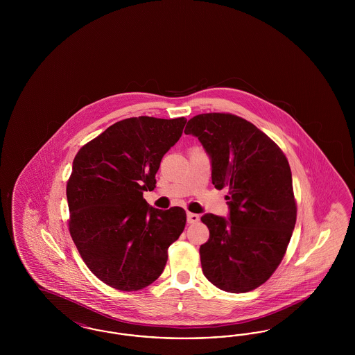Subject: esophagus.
<instances>
[{
    "instance_id": "obj_1",
    "label": "esophagus",
    "mask_w": 355,
    "mask_h": 355,
    "mask_svg": "<svg viewBox=\"0 0 355 355\" xmlns=\"http://www.w3.org/2000/svg\"><path fill=\"white\" fill-rule=\"evenodd\" d=\"M186 218H187V223H197L200 220V216L198 214H194V213H187L186 214Z\"/></svg>"
}]
</instances>
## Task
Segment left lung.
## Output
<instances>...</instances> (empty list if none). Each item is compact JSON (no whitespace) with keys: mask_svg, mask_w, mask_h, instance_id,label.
I'll return each mask as SVG.
<instances>
[{"mask_svg":"<svg viewBox=\"0 0 355 355\" xmlns=\"http://www.w3.org/2000/svg\"><path fill=\"white\" fill-rule=\"evenodd\" d=\"M185 135L197 137L210 157L216 189L229 187V218L201 217L210 232L200 248L203 274L220 290L250 291L278 268L295 226L287 158L252 122L233 114L196 116Z\"/></svg>","mask_w":355,"mask_h":355,"instance_id":"left-lung-1","label":"left lung"}]
</instances>
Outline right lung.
Masks as SVG:
<instances>
[{"instance_id":"right-lung-1","label":"right lung","mask_w":355,"mask_h":355,"mask_svg":"<svg viewBox=\"0 0 355 355\" xmlns=\"http://www.w3.org/2000/svg\"><path fill=\"white\" fill-rule=\"evenodd\" d=\"M185 123L184 117L122 119L74 157L67 186L69 232L86 266L109 286H149L185 229L182 207L159 210L144 198Z\"/></svg>"}]
</instances>
